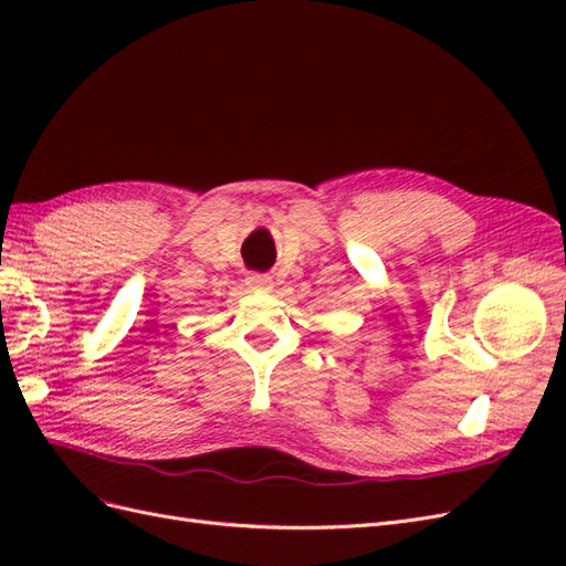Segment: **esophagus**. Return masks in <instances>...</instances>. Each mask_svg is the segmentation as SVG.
<instances>
[{
    "label": "esophagus",
    "instance_id": "obj_1",
    "mask_svg": "<svg viewBox=\"0 0 566 566\" xmlns=\"http://www.w3.org/2000/svg\"><path fill=\"white\" fill-rule=\"evenodd\" d=\"M245 285L252 290V293H271L273 290L271 276H264V273H250L245 279Z\"/></svg>",
    "mask_w": 566,
    "mask_h": 566
}]
</instances>
